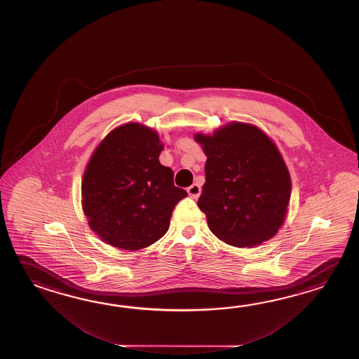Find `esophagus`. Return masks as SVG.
Here are the masks:
<instances>
[{
	"instance_id": "34e87169",
	"label": "esophagus",
	"mask_w": 359,
	"mask_h": 359,
	"mask_svg": "<svg viewBox=\"0 0 359 359\" xmlns=\"http://www.w3.org/2000/svg\"><path fill=\"white\" fill-rule=\"evenodd\" d=\"M187 192H189V195H190L192 198H198L200 196V194H201V187H200V184L198 183H194V184H191L190 187L187 189Z\"/></svg>"
}]
</instances>
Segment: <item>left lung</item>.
<instances>
[{"label": "left lung", "mask_w": 359, "mask_h": 359, "mask_svg": "<svg viewBox=\"0 0 359 359\" xmlns=\"http://www.w3.org/2000/svg\"><path fill=\"white\" fill-rule=\"evenodd\" d=\"M205 153L198 205L226 244L252 248L275 236L290 201L291 180L275 142L258 127L232 122L195 135Z\"/></svg>", "instance_id": "left-lung-1"}]
</instances>
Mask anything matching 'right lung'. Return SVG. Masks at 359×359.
Wrapping results in <instances>:
<instances>
[{"label": "right lung", "instance_id": "1", "mask_svg": "<svg viewBox=\"0 0 359 359\" xmlns=\"http://www.w3.org/2000/svg\"><path fill=\"white\" fill-rule=\"evenodd\" d=\"M163 150L155 130L127 123L96 147L84 170L82 206L92 231L124 250L156 243L169 229L177 203L187 196L161 165Z\"/></svg>", "mask_w": 359, "mask_h": 359}]
</instances>
